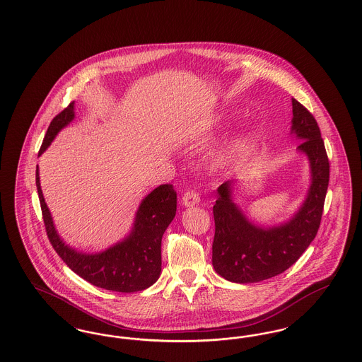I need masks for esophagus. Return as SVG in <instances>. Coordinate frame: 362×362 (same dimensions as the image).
I'll return each mask as SVG.
<instances>
[{"label":"esophagus","instance_id":"34e87169","mask_svg":"<svg viewBox=\"0 0 362 362\" xmlns=\"http://www.w3.org/2000/svg\"><path fill=\"white\" fill-rule=\"evenodd\" d=\"M199 195L195 191H187L182 198V205L185 207L195 206L199 204Z\"/></svg>","mask_w":362,"mask_h":362}]
</instances>
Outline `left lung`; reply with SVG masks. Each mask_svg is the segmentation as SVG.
Wrapping results in <instances>:
<instances>
[{"mask_svg": "<svg viewBox=\"0 0 362 362\" xmlns=\"http://www.w3.org/2000/svg\"><path fill=\"white\" fill-rule=\"evenodd\" d=\"M291 134L300 139L298 153L310 163V183L292 217L276 225L248 218L233 199L235 180L217 189L213 206L216 233L211 263L217 274L236 284H254L278 276L303 255L315 239L325 206L329 164L320 129L310 111L292 99Z\"/></svg>", "mask_w": 362, "mask_h": 362, "instance_id": "obj_1", "label": "left lung"}]
</instances>
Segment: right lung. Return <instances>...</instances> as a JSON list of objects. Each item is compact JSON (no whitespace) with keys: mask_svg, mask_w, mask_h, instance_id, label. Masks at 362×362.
I'll use <instances>...</instances> for the list:
<instances>
[{"mask_svg":"<svg viewBox=\"0 0 362 362\" xmlns=\"http://www.w3.org/2000/svg\"><path fill=\"white\" fill-rule=\"evenodd\" d=\"M74 119V102L52 119L37 157L52 145L57 134ZM36 189L49 240L61 259L89 284L112 292L133 293L152 286L161 273V239L176 214V192L161 185L138 206L130 233L100 252L86 254L61 239L40 189L36 165Z\"/></svg>","mask_w":362,"mask_h":362,"instance_id":"1","label":"right lung"}]
</instances>
